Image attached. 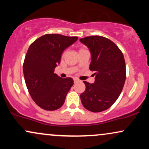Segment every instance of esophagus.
<instances>
[{"instance_id": "34e87169", "label": "esophagus", "mask_w": 149, "mask_h": 149, "mask_svg": "<svg viewBox=\"0 0 149 149\" xmlns=\"http://www.w3.org/2000/svg\"><path fill=\"white\" fill-rule=\"evenodd\" d=\"M73 80H74V83H77V82L79 81V80L77 79V78H73Z\"/></svg>"}]
</instances>
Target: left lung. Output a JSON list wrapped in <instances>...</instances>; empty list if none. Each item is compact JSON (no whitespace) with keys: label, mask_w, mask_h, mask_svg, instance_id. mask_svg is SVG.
I'll use <instances>...</instances> for the list:
<instances>
[{"label":"left lung","mask_w":149,"mask_h":149,"mask_svg":"<svg viewBox=\"0 0 149 149\" xmlns=\"http://www.w3.org/2000/svg\"><path fill=\"white\" fill-rule=\"evenodd\" d=\"M80 41L90 49V69L95 72L94 83L83 82L86 88L80 95V100L90 111H103L115 103L123 88L126 78L123 54L107 38L93 36L80 38Z\"/></svg>","instance_id":"8db88e82"}]
</instances>
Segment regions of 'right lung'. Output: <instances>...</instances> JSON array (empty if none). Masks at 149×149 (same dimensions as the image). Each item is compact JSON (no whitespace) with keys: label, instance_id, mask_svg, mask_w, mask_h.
<instances>
[{"label":"right lung","instance_id":"add662e5","mask_svg":"<svg viewBox=\"0 0 149 149\" xmlns=\"http://www.w3.org/2000/svg\"><path fill=\"white\" fill-rule=\"evenodd\" d=\"M59 34H46L29 47L23 64L25 83L31 97L38 107L54 111L62 107L72 85L71 78L54 73L64 49L78 40Z\"/></svg>","mask_w":149,"mask_h":149}]
</instances>
